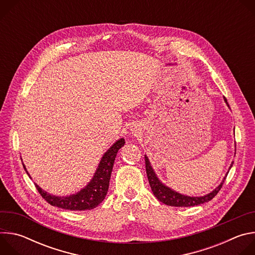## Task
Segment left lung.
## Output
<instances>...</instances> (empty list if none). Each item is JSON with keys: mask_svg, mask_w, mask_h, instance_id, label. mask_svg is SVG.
<instances>
[{"mask_svg": "<svg viewBox=\"0 0 255 255\" xmlns=\"http://www.w3.org/2000/svg\"><path fill=\"white\" fill-rule=\"evenodd\" d=\"M224 100H225L227 106L229 107V104L227 103V100L225 97H224ZM232 165H233V162L231 163V166ZM231 166H230V168H231ZM145 168H146V173H147L149 185H150V188H151L154 196L161 203H163L167 206H172V207H193V206H198V205H201V204L211 201L221 190V188L224 184V180L226 179L227 174L229 172V171L227 172L222 183L218 186V188H216L212 193H210L206 196H203V197H189V196L180 195V194L172 191L171 189L165 187L163 184H161L160 180L157 178L155 172L153 171L146 155H145Z\"/></svg>", "mask_w": 255, "mask_h": 255, "instance_id": "1", "label": "left lung"}]
</instances>
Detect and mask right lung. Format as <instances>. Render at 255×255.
<instances>
[{
	"instance_id": "obj_1",
	"label": "right lung",
	"mask_w": 255,
	"mask_h": 255,
	"mask_svg": "<svg viewBox=\"0 0 255 255\" xmlns=\"http://www.w3.org/2000/svg\"><path fill=\"white\" fill-rule=\"evenodd\" d=\"M125 140L121 138L112 145V147H110V149H109L102 157L99 167L93 179L90 181V184L78 194L71 195L69 197H55L42 191L41 188H39L35 184L36 189H37L41 197L48 204L57 208L69 211H85L96 208L103 202L107 195L115 157L117 155L118 150L123 146ZM23 166L26 170L24 164ZM26 172L30 177V174L27 170Z\"/></svg>"
}]
</instances>
